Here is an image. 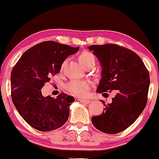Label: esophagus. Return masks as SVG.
<instances>
[{
	"mask_svg": "<svg viewBox=\"0 0 159 159\" xmlns=\"http://www.w3.org/2000/svg\"><path fill=\"white\" fill-rule=\"evenodd\" d=\"M80 102L82 103L88 104L89 103H90V101L89 99H80Z\"/></svg>",
	"mask_w": 159,
	"mask_h": 159,
	"instance_id": "1",
	"label": "esophagus"
}]
</instances>
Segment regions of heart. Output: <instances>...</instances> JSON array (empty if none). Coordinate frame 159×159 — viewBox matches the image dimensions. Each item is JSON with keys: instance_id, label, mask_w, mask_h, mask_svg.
Returning <instances> with one entry per match:
<instances>
[{"instance_id": "obj_1", "label": "heart", "mask_w": 159, "mask_h": 159, "mask_svg": "<svg viewBox=\"0 0 159 159\" xmlns=\"http://www.w3.org/2000/svg\"><path fill=\"white\" fill-rule=\"evenodd\" d=\"M78 61L82 66L86 68L89 65L95 64V57L92 53L84 51L78 55ZM66 88L72 95L78 97H83L90 90V83L87 81L71 80L66 84Z\"/></svg>"}]
</instances>
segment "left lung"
I'll return each mask as SVG.
<instances>
[{"instance_id": "obj_1", "label": "left lung", "mask_w": 159, "mask_h": 159, "mask_svg": "<svg viewBox=\"0 0 159 159\" xmlns=\"http://www.w3.org/2000/svg\"><path fill=\"white\" fill-rule=\"evenodd\" d=\"M88 48L101 62L102 78L97 92L116 93L103 111L92 117L93 125L107 134L122 132L133 124L146 106L149 72L138 54L116 44L93 45ZM106 97V96H105Z\"/></svg>"}]
</instances>
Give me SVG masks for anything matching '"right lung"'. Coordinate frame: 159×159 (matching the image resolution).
Segmentation results:
<instances>
[{
    "instance_id": "1",
    "label": "right lung",
    "mask_w": 159,
    "mask_h": 159,
    "mask_svg": "<svg viewBox=\"0 0 159 159\" xmlns=\"http://www.w3.org/2000/svg\"><path fill=\"white\" fill-rule=\"evenodd\" d=\"M73 48L55 41L38 43L23 53L11 74V98L21 116L32 127L41 132L58 129L69 119L73 96L61 93L56 98L44 97L41 89L61 70Z\"/></svg>"
}]
</instances>
